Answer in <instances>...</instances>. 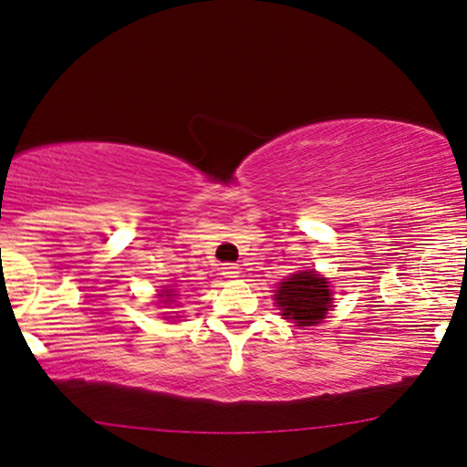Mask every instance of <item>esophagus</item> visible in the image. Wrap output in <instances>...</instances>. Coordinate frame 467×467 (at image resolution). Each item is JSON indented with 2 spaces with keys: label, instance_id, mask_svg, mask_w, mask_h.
<instances>
[{
  "label": "esophagus",
  "instance_id": "1",
  "mask_svg": "<svg viewBox=\"0 0 467 467\" xmlns=\"http://www.w3.org/2000/svg\"><path fill=\"white\" fill-rule=\"evenodd\" d=\"M222 275H223V277H228V279L239 277V266H237V265H233V263H226V265L222 266Z\"/></svg>",
  "mask_w": 467,
  "mask_h": 467
}]
</instances>
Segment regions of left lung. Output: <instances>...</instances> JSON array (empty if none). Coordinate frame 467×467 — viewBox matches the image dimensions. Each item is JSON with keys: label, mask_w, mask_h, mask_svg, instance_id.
I'll use <instances>...</instances> for the list:
<instances>
[{"label": "left lung", "mask_w": 467, "mask_h": 467, "mask_svg": "<svg viewBox=\"0 0 467 467\" xmlns=\"http://www.w3.org/2000/svg\"><path fill=\"white\" fill-rule=\"evenodd\" d=\"M275 301L282 307V316L295 320L296 327L318 325L328 307H333L327 279L318 277L314 271H298L279 284Z\"/></svg>", "instance_id": "left-lung-1"}]
</instances>
